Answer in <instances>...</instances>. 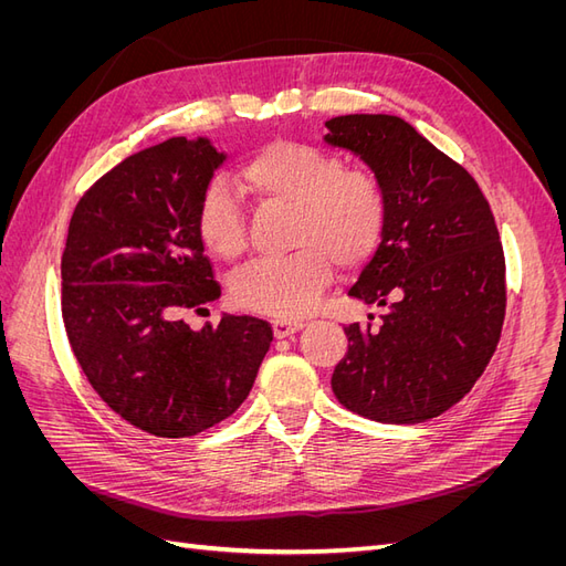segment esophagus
Instances as JSON below:
<instances>
[{
  "mask_svg": "<svg viewBox=\"0 0 566 566\" xmlns=\"http://www.w3.org/2000/svg\"><path fill=\"white\" fill-rule=\"evenodd\" d=\"M302 328H304L302 321H290V318H276V321H273V335H276L279 339L281 337H290V335L302 331Z\"/></svg>",
  "mask_w": 566,
  "mask_h": 566,
  "instance_id": "esophagus-1",
  "label": "esophagus"
}]
</instances>
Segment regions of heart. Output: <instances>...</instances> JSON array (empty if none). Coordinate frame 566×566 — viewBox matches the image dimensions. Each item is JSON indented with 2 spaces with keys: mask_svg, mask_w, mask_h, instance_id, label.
<instances>
[{
  "mask_svg": "<svg viewBox=\"0 0 566 566\" xmlns=\"http://www.w3.org/2000/svg\"><path fill=\"white\" fill-rule=\"evenodd\" d=\"M241 181L262 205L293 208V245L283 260H256L233 279L235 302L252 312L295 318L316 310L333 281V260L356 266L378 248L387 196L368 169H347L345 160L318 146L269 144L243 165ZM198 233L212 254L235 260L248 248L243 208L224 179H214L200 198Z\"/></svg>",
  "mask_w": 566,
  "mask_h": 566,
  "instance_id": "heart-1",
  "label": "heart"
}]
</instances>
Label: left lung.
I'll return each instance as SVG.
<instances>
[{
    "label": "left lung",
    "instance_id": "left-lung-1",
    "mask_svg": "<svg viewBox=\"0 0 566 566\" xmlns=\"http://www.w3.org/2000/svg\"><path fill=\"white\" fill-rule=\"evenodd\" d=\"M323 142L380 179L387 221L349 297L389 306L380 328L352 323L333 391L391 424L441 416L474 387L501 339L505 256L482 188L397 115H339Z\"/></svg>",
    "mask_w": 566,
    "mask_h": 566
}]
</instances>
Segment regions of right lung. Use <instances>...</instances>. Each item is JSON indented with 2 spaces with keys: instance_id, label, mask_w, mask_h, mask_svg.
<instances>
[{
  "instance_id": "right-lung-1",
  "label": "right lung",
  "mask_w": 566,
  "mask_h": 566,
  "mask_svg": "<svg viewBox=\"0 0 566 566\" xmlns=\"http://www.w3.org/2000/svg\"><path fill=\"white\" fill-rule=\"evenodd\" d=\"M227 160L208 136H172L84 193L61 256L67 339L94 391L139 430L181 439L233 416L273 331L229 316L193 331L221 287L198 233L200 198Z\"/></svg>"
}]
</instances>
